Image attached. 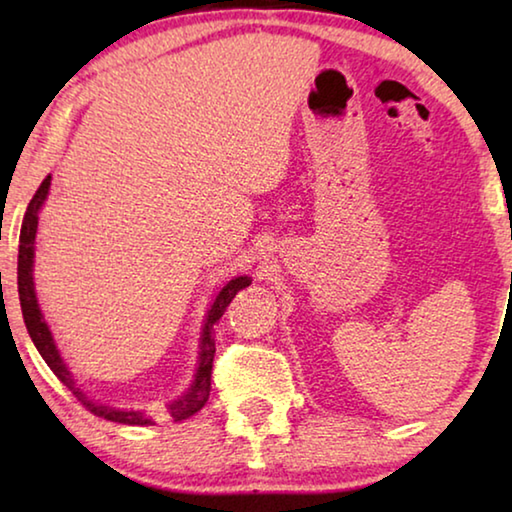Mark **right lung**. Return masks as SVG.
<instances>
[{"instance_id":"add662e5","label":"right lung","mask_w":512,"mask_h":512,"mask_svg":"<svg viewBox=\"0 0 512 512\" xmlns=\"http://www.w3.org/2000/svg\"><path fill=\"white\" fill-rule=\"evenodd\" d=\"M49 185H51V176L42 180V185L38 187V192L33 194L31 203L27 207V214H24L22 221V232H20V255H17V293H20V307H22V316H24V325H27V332L31 336L33 345H36L38 352L42 354V359L47 361V366L54 370V375L63 381V384L74 393L76 400H79L85 409L90 413L97 415V418L110 420V422H119V424H133V427H142V424H151V415L144 411H119V409H110V406H103L92 402L90 397H85L81 388H76V381L69 375L67 366L60 359V354L54 345V339H51V332L45 323V318L40 314L38 300H36V291H33V244H36V230H38V212L45 198L49 194ZM250 284L248 277H235L230 280L225 287L219 291L216 296L212 309L207 311V320L203 327V336H201V363H198L196 370V379L189 391L169 404V415L173 422L187 420L192 418L194 413H198L205 406V402L210 400V391H212V361H214V327L219 323V318L223 316V311L228 309L232 298L237 296V291L246 289Z\"/></svg>"}]
</instances>
